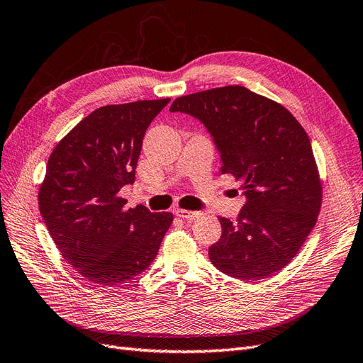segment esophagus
<instances>
[{
	"label": "esophagus",
	"mask_w": 363,
	"mask_h": 363,
	"mask_svg": "<svg viewBox=\"0 0 363 363\" xmlns=\"http://www.w3.org/2000/svg\"><path fill=\"white\" fill-rule=\"evenodd\" d=\"M201 211H189V210H174V216L181 217L184 220H194L201 216Z\"/></svg>",
	"instance_id": "esophagus-1"
}]
</instances>
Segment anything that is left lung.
<instances>
[{
  "label": "left lung",
  "instance_id": "1",
  "mask_svg": "<svg viewBox=\"0 0 363 363\" xmlns=\"http://www.w3.org/2000/svg\"><path fill=\"white\" fill-rule=\"evenodd\" d=\"M170 112L199 120L220 155L222 174L242 181L246 198L235 222L219 217L222 235L208 255L220 272L257 281L292 262L320 208L312 144L295 117L245 86L176 99Z\"/></svg>",
  "mask_w": 363,
  "mask_h": 363
}]
</instances>
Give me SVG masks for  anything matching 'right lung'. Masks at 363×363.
I'll return each mask as SVG.
<instances>
[{
  "mask_svg": "<svg viewBox=\"0 0 363 363\" xmlns=\"http://www.w3.org/2000/svg\"><path fill=\"white\" fill-rule=\"evenodd\" d=\"M170 99L91 112L50 155L39 211L62 257L100 286L128 283L158 255L172 213L126 210L118 196L135 182L143 138Z\"/></svg>",
  "mask_w": 363,
  "mask_h": 363,
  "instance_id": "obj_1",
  "label": "right lung"
}]
</instances>
